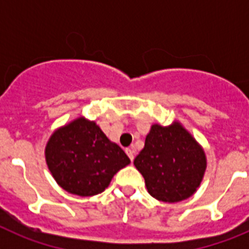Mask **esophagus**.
I'll return each instance as SVG.
<instances>
[{
  "label": "esophagus",
  "mask_w": 249,
  "mask_h": 249,
  "mask_svg": "<svg viewBox=\"0 0 249 249\" xmlns=\"http://www.w3.org/2000/svg\"><path fill=\"white\" fill-rule=\"evenodd\" d=\"M126 153L129 157V160H131V162H133V160H135V151H133V148H132V147L126 148Z\"/></svg>",
  "instance_id": "1"
}]
</instances>
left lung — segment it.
<instances>
[{
  "instance_id": "left-lung-1",
  "label": "left lung",
  "mask_w": 249,
  "mask_h": 249,
  "mask_svg": "<svg viewBox=\"0 0 249 249\" xmlns=\"http://www.w3.org/2000/svg\"><path fill=\"white\" fill-rule=\"evenodd\" d=\"M152 197L175 203L188 198L199 187L206 169V156L195 138L178 122L153 124L144 148L135 158Z\"/></svg>"
}]
</instances>
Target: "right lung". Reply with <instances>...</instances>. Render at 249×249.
Instances as JSON below:
<instances>
[{
	"label": "right lung",
	"instance_id": "right-lung-1",
	"mask_svg": "<svg viewBox=\"0 0 249 249\" xmlns=\"http://www.w3.org/2000/svg\"><path fill=\"white\" fill-rule=\"evenodd\" d=\"M46 160L57 183L82 197L103 192L112 177L129 163L123 149L85 118H77L51 136Z\"/></svg>",
	"mask_w": 249,
	"mask_h": 249
}]
</instances>
